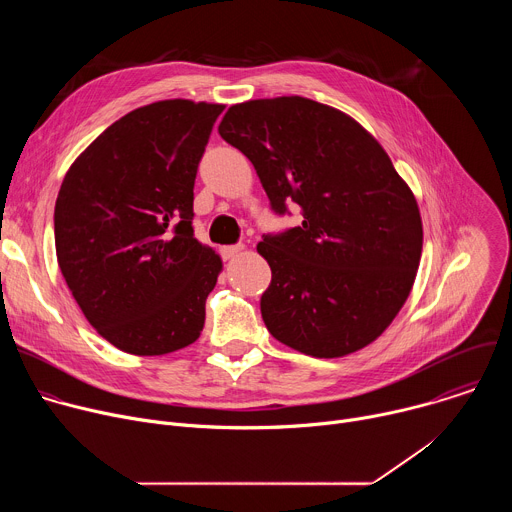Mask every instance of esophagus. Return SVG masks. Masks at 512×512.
<instances>
[{
	"label": "esophagus",
	"instance_id": "esophagus-1",
	"mask_svg": "<svg viewBox=\"0 0 512 512\" xmlns=\"http://www.w3.org/2000/svg\"><path fill=\"white\" fill-rule=\"evenodd\" d=\"M243 251H245L243 245H227V247L221 249V255H223V259H235V257H239Z\"/></svg>",
	"mask_w": 512,
	"mask_h": 512
}]
</instances>
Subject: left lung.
<instances>
[{
	"instance_id": "left-lung-1",
	"label": "left lung",
	"mask_w": 512,
	"mask_h": 512,
	"mask_svg": "<svg viewBox=\"0 0 512 512\" xmlns=\"http://www.w3.org/2000/svg\"><path fill=\"white\" fill-rule=\"evenodd\" d=\"M218 133L257 170L271 210L302 225L263 235L271 267L261 316L273 338L316 358L377 340L403 308L421 259L417 200L379 141L304 97L233 105Z\"/></svg>"
}]
</instances>
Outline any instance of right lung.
Returning <instances> with one entry per match:
<instances>
[{
  "instance_id": "right-lung-1",
  "label": "right lung",
  "mask_w": 512,
  "mask_h": 512,
  "mask_svg": "<svg viewBox=\"0 0 512 512\" xmlns=\"http://www.w3.org/2000/svg\"><path fill=\"white\" fill-rule=\"evenodd\" d=\"M225 105L139 107L66 172L54 206L60 271L113 346L158 356L192 344L223 261L194 239V180Z\"/></svg>"
}]
</instances>
